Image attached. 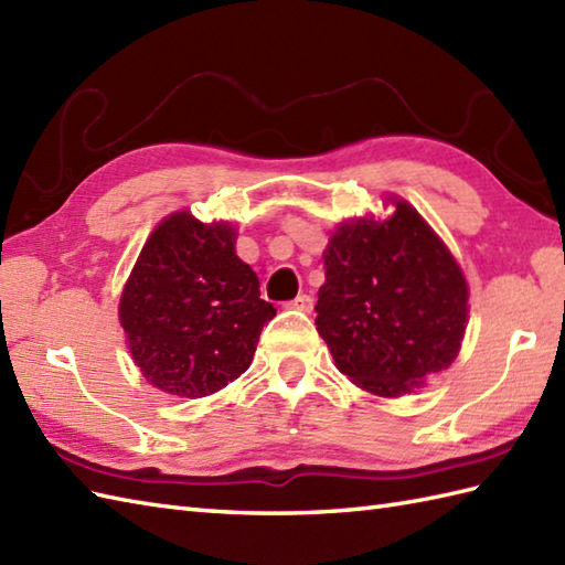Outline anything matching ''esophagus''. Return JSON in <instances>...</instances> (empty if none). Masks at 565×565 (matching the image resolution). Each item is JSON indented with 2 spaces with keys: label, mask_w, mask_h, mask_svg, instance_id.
Wrapping results in <instances>:
<instances>
[{
  "label": "esophagus",
  "mask_w": 565,
  "mask_h": 565,
  "mask_svg": "<svg viewBox=\"0 0 565 565\" xmlns=\"http://www.w3.org/2000/svg\"><path fill=\"white\" fill-rule=\"evenodd\" d=\"M289 308H294V310H301V313H310V310H313V298H310L308 294L296 296L294 301H289Z\"/></svg>",
  "instance_id": "obj_1"
}]
</instances>
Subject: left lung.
<instances>
[{
  "mask_svg": "<svg viewBox=\"0 0 565 565\" xmlns=\"http://www.w3.org/2000/svg\"><path fill=\"white\" fill-rule=\"evenodd\" d=\"M316 326L334 366L374 395L411 393L461 350L468 286L411 203L386 221L342 223L326 249Z\"/></svg>",
  "mask_w": 565,
  "mask_h": 565,
  "instance_id": "8db88e82",
  "label": "left lung"
}]
</instances>
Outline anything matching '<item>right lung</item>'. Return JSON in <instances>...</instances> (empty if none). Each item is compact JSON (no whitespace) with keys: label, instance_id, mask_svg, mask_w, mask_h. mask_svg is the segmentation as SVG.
I'll return each instance as SVG.
<instances>
[{"label":"right lung","instance_id":"add662e5","mask_svg":"<svg viewBox=\"0 0 565 565\" xmlns=\"http://www.w3.org/2000/svg\"><path fill=\"white\" fill-rule=\"evenodd\" d=\"M235 227L189 211L164 218L130 271L118 306L130 354L154 388L203 398L245 374L276 308L235 255Z\"/></svg>","mask_w":565,"mask_h":565}]
</instances>
